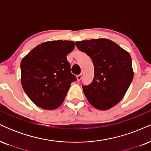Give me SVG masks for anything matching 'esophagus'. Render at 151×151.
<instances>
[{
    "instance_id": "1",
    "label": "esophagus",
    "mask_w": 151,
    "mask_h": 151,
    "mask_svg": "<svg viewBox=\"0 0 151 151\" xmlns=\"http://www.w3.org/2000/svg\"><path fill=\"white\" fill-rule=\"evenodd\" d=\"M81 77H82V74H78V75L77 76V81H79L81 80Z\"/></svg>"
}]
</instances>
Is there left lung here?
I'll return each mask as SVG.
<instances>
[{
    "instance_id": "1",
    "label": "left lung",
    "mask_w": 151,
    "mask_h": 151,
    "mask_svg": "<svg viewBox=\"0 0 151 151\" xmlns=\"http://www.w3.org/2000/svg\"><path fill=\"white\" fill-rule=\"evenodd\" d=\"M89 55L94 67V77L82 85L89 102L99 110H108L124 96L132 82L133 72L130 54L109 39H92L75 43Z\"/></svg>"
}]
</instances>
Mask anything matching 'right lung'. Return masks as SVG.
Listing matches in <instances>:
<instances>
[{"label": "right lung", "instance_id": "1", "mask_svg": "<svg viewBox=\"0 0 151 151\" xmlns=\"http://www.w3.org/2000/svg\"><path fill=\"white\" fill-rule=\"evenodd\" d=\"M74 48L73 41H49L37 45L22 58V88L37 106L47 110L58 108L72 82L77 81L67 60Z\"/></svg>", "mask_w": 151, "mask_h": 151}]
</instances>
